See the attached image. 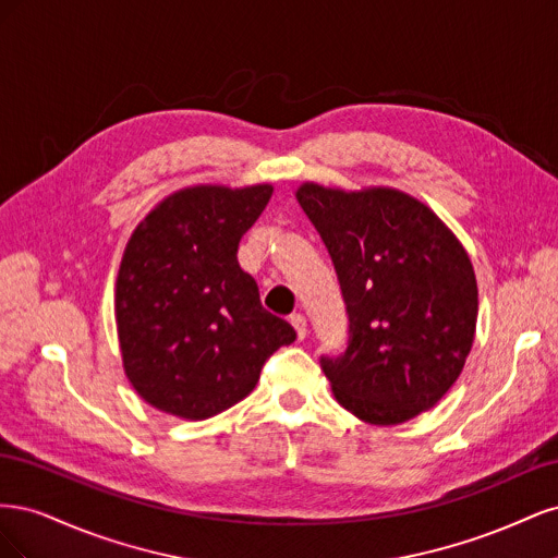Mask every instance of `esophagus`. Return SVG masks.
I'll list each match as a JSON object with an SVG mask.
<instances>
[{
  "instance_id": "34e87169",
  "label": "esophagus",
  "mask_w": 558,
  "mask_h": 558,
  "mask_svg": "<svg viewBox=\"0 0 558 558\" xmlns=\"http://www.w3.org/2000/svg\"><path fill=\"white\" fill-rule=\"evenodd\" d=\"M291 324H293L300 340H305V337H307V318L302 314H291Z\"/></svg>"
}]
</instances>
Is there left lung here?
Listing matches in <instances>:
<instances>
[{"instance_id":"obj_1","label":"left lung","mask_w":558,"mask_h":558,"mask_svg":"<svg viewBox=\"0 0 558 558\" xmlns=\"http://www.w3.org/2000/svg\"><path fill=\"white\" fill-rule=\"evenodd\" d=\"M300 207L324 240L349 316V344L320 367L344 410L396 426L459 379L477 324L468 253L418 199L305 183Z\"/></svg>"}]
</instances>
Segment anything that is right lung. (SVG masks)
Instances as JSON below:
<instances>
[{"label": "right lung", "instance_id": "1", "mask_svg": "<svg viewBox=\"0 0 558 558\" xmlns=\"http://www.w3.org/2000/svg\"><path fill=\"white\" fill-rule=\"evenodd\" d=\"M269 197L267 183L195 185L132 232L116 283L118 340L134 391L160 412L199 421L232 408L265 361L295 340L238 260Z\"/></svg>", "mask_w": 558, "mask_h": 558}]
</instances>
